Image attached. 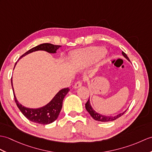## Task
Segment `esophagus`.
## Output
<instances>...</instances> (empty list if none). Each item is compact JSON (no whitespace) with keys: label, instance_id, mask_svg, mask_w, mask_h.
Returning a JSON list of instances; mask_svg holds the SVG:
<instances>
[{"label":"esophagus","instance_id":"obj_1","mask_svg":"<svg viewBox=\"0 0 152 152\" xmlns=\"http://www.w3.org/2000/svg\"><path fill=\"white\" fill-rule=\"evenodd\" d=\"M82 81L79 80V81H77V82H76V83L75 84V86H74V87H75V89H77V88H78V87L82 86Z\"/></svg>","mask_w":152,"mask_h":152}]
</instances>
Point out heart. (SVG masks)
Segmentation results:
<instances>
[{
	"mask_svg": "<svg viewBox=\"0 0 152 152\" xmlns=\"http://www.w3.org/2000/svg\"><path fill=\"white\" fill-rule=\"evenodd\" d=\"M105 51L104 48H94L80 53L77 56V59L78 61L85 64H89L97 61L105 54Z\"/></svg>",
	"mask_w": 152,
	"mask_h": 152,
	"instance_id": "heart-1",
	"label": "heart"
}]
</instances>
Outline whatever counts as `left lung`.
Wrapping results in <instances>:
<instances>
[{"label":"left lung","mask_w":152,"mask_h":152,"mask_svg":"<svg viewBox=\"0 0 152 152\" xmlns=\"http://www.w3.org/2000/svg\"><path fill=\"white\" fill-rule=\"evenodd\" d=\"M122 53L123 56H124L129 61V58L127 56V55L125 54V53L124 52H122ZM86 110L89 112L90 115L92 116V117L94 120H96V121H100V122L113 121H115V120L118 118L119 117H121V116L124 115L125 113V112L126 111H126L122 113H120L117 115L113 116H104V115H100L99 113H96V111H94V109L92 108V107H91V105L90 104L89 98V100H88V101L87 102V103L86 104Z\"/></svg>","instance_id":"obj_1"}]
</instances>
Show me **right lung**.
Listing matches in <instances>:
<instances>
[{"instance_id": "right-lung-1", "label": "right lung", "mask_w": 152, "mask_h": 152, "mask_svg": "<svg viewBox=\"0 0 152 152\" xmlns=\"http://www.w3.org/2000/svg\"><path fill=\"white\" fill-rule=\"evenodd\" d=\"M61 47V46L60 45H55L50 43L41 44L32 48H31L30 50L24 53V54L20 56V58L28 54H30L31 52H33L37 50H45L49 53H56V50ZM16 63L17 62L15 63V65ZM14 68H15V66H14ZM11 82L13 92L14 99H15V102L17 105V107L20 109L21 113H22L24 116L29 120V121L34 122L35 123H37V124L44 125L50 124V123L54 122L58 118V115L62 108L63 100L64 99V97L66 96V94H67L69 93V91H70L68 87L63 89L61 91H59V92L56 94L54 98H53L47 105H46L45 106L39 109H30L23 106V105L19 104L18 101H17V98L15 96V94H14L12 84V77L11 79Z\"/></svg>"}]
</instances>
